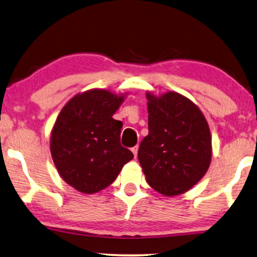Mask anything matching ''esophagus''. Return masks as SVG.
Returning <instances> with one entry per match:
<instances>
[{
	"label": "esophagus",
	"mask_w": 257,
	"mask_h": 257,
	"mask_svg": "<svg viewBox=\"0 0 257 257\" xmlns=\"http://www.w3.org/2000/svg\"><path fill=\"white\" fill-rule=\"evenodd\" d=\"M132 151H133L134 156H135V157H137V153H139V147H137V146H135V147H133V148H132Z\"/></svg>",
	"instance_id": "1"
}]
</instances>
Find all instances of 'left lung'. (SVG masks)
Segmentation results:
<instances>
[{
  "instance_id": "obj_1",
  "label": "left lung",
  "mask_w": 257,
  "mask_h": 257,
  "mask_svg": "<svg viewBox=\"0 0 257 257\" xmlns=\"http://www.w3.org/2000/svg\"><path fill=\"white\" fill-rule=\"evenodd\" d=\"M149 134L139 161L149 185L164 196L190 190L207 171L212 140L207 121L192 101L178 93L147 94Z\"/></svg>"
}]
</instances>
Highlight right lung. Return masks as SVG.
Instances as JSON below:
<instances>
[{"label": "right lung", "instance_id": "right-lung-1", "mask_svg": "<svg viewBox=\"0 0 257 257\" xmlns=\"http://www.w3.org/2000/svg\"><path fill=\"white\" fill-rule=\"evenodd\" d=\"M123 99L92 89L72 97L58 115L50 143L53 163L61 178L82 193L106 189L133 160L120 143L122 122L113 118Z\"/></svg>", "mask_w": 257, "mask_h": 257}]
</instances>
